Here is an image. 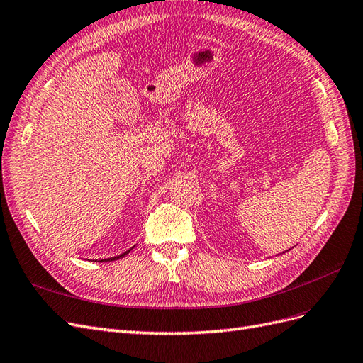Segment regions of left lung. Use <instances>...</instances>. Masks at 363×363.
Segmentation results:
<instances>
[{"instance_id": "left-lung-1", "label": "left lung", "mask_w": 363, "mask_h": 363, "mask_svg": "<svg viewBox=\"0 0 363 363\" xmlns=\"http://www.w3.org/2000/svg\"><path fill=\"white\" fill-rule=\"evenodd\" d=\"M283 252H284V251H283Z\"/></svg>"}]
</instances>
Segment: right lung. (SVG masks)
<instances>
[{"label": "right lung", "mask_w": 363, "mask_h": 363, "mask_svg": "<svg viewBox=\"0 0 363 363\" xmlns=\"http://www.w3.org/2000/svg\"><path fill=\"white\" fill-rule=\"evenodd\" d=\"M135 247H131L130 250H127L125 252H123V255H119V256H115V257H111V259H103V260H100V262H111V260H118V259H121V257H124V256H127L128 255V252L131 251V250H133Z\"/></svg>", "instance_id": "obj_1"}]
</instances>
